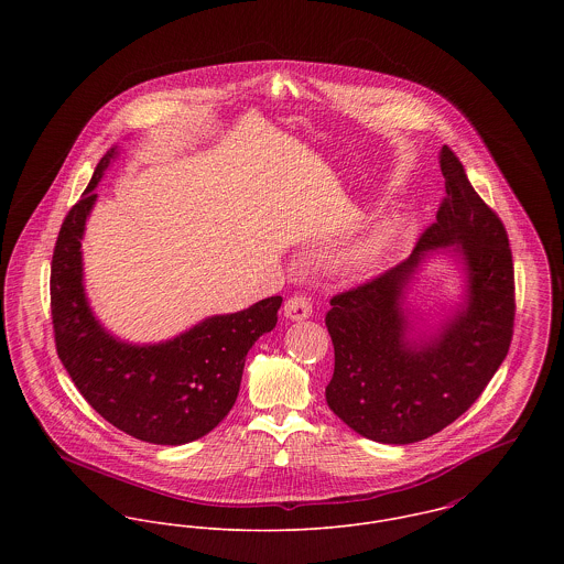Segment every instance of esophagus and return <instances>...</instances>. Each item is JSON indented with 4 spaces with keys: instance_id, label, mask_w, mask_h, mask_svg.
Wrapping results in <instances>:
<instances>
[{
    "instance_id": "esophagus-1",
    "label": "esophagus",
    "mask_w": 564,
    "mask_h": 564,
    "mask_svg": "<svg viewBox=\"0 0 564 564\" xmlns=\"http://www.w3.org/2000/svg\"><path fill=\"white\" fill-rule=\"evenodd\" d=\"M284 315L286 319L300 322V319H308L313 315V302L308 295L304 293H295L284 302Z\"/></svg>"
}]
</instances>
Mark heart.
<instances>
[{
	"label": "heart",
	"mask_w": 564,
	"mask_h": 564,
	"mask_svg": "<svg viewBox=\"0 0 564 564\" xmlns=\"http://www.w3.org/2000/svg\"><path fill=\"white\" fill-rule=\"evenodd\" d=\"M384 245H387V237L382 232L367 235L351 242L347 249H343L340 256L336 258V264L345 273H362L380 258V253L384 251Z\"/></svg>",
	"instance_id": "b5f03b06"
}]
</instances>
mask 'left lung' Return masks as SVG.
<instances>
[{
	"label": "left lung",
	"instance_id": "8db88e82",
	"mask_svg": "<svg viewBox=\"0 0 564 564\" xmlns=\"http://www.w3.org/2000/svg\"><path fill=\"white\" fill-rule=\"evenodd\" d=\"M441 171L445 197L412 256L334 295L325 315L334 345L327 405L378 443H416L465 414L503 362L514 332V267L506 228L447 145ZM443 243H460L466 253L470 306L438 339L412 348L402 340L397 300L420 256Z\"/></svg>",
	"mask_w": 564,
	"mask_h": 564
}]
</instances>
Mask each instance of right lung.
<instances>
[{"instance_id": "add662e5", "label": "right lung", "mask_w": 564, "mask_h": 564, "mask_svg": "<svg viewBox=\"0 0 564 564\" xmlns=\"http://www.w3.org/2000/svg\"><path fill=\"white\" fill-rule=\"evenodd\" d=\"M115 150L67 213L52 256L50 304L61 362L82 398L121 432L154 445H184L208 434L241 389L249 347L278 323L282 297L219 315L162 345H126L95 322L82 289L80 239Z\"/></svg>"}]
</instances>
